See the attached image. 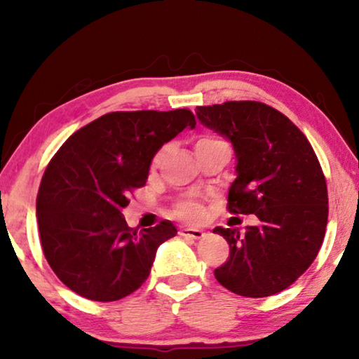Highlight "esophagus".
I'll list each match as a JSON object with an SVG mask.
<instances>
[{
  "label": "esophagus",
  "instance_id": "1",
  "mask_svg": "<svg viewBox=\"0 0 359 359\" xmlns=\"http://www.w3.org/2000/svg\"><path fill=\"white\" fill-rule=\"evenodd\" d=\"M180 236H184L187 239H203L204 238V231L203 229H196V228H184L180 229Z\"/></svg>",
  "mask_w": 359,
  "mask_h": 359
}]
</instances>
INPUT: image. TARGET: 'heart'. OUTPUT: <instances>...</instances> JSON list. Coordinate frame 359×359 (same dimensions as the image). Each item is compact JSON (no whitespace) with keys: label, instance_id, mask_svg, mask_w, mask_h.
Returning a JSON list of instances; mask_svg holds the SVG:
<instances>
[{"label":"heart","instance_id":"1","mask_svg":"<svg viewBox=\"0 0 359 359\" xmlns=\"http://www.w3.org/2000/svg\"><path fill=\"white\" fill-rule=\"evenodd\" d=\"M215 142H222V141H217V139H214V137H201L196 144H194V150L201 149V147H204V145L215 144ZM163 154H165V149L156 151L154 160H151V168H156L158 165H160ZM174 214L177 215L179 218H182V220H185V222L198 223V222L203 220L205 212H204V205H203L201 201H199V199L188 198V199H184V201H180L177 205H175Z\"/></svg>","mask_w":359,"mask_h":359}]
</instances>
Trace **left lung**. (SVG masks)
<instances>
[{"mask_svg":"<svg viewBox=\"0 0 359 359\" xmlns=\"http://www.w3.org/2000/svg\"><path fill=\"white\" fill-rule=\"evenodd\" d=\"M196 109L204 126L233 144L238 165L229 212L259 220L245 233L214 229L229 244V258L214 271L215 278L241 296L280 293L307 271L325 238L327 190L318 158L293 121L263 102Z\"/></svg>","mask_w":359,"mask_h":359,"instance_id":"left-lung-1","label":"left lung"}]
</instances>
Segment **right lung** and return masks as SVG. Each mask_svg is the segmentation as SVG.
<instances>
[{"mask_svg":"<svg viewBox=\"0 0 359 359\" xmlns=\"http://www.w3.org/2000/svg\"><path fill=\"white\" fill-rule=\"evenodd\" d=\"M187 126L188 109L111 112L76 131L42 175L36 215L47 263L66 287L109 302L147 280L158 247L177 228L163 220L136 231L121 214L145 185L151 160Z\"/></svg>","mask_w":359,"mask_h":359,"instance_id":"obj_1","label":"right lung"}]
</instances>
